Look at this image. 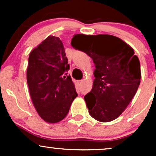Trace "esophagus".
Here are the masks:
<instances>
[{
	"instance_id": "1",
	"label": "esophagus",
	"mask_w": 156,
	"mask_h": 156,
	"mask_svg": "<svg viewBox=\"0 0 156 156\" xmlns=\"http://www.w3.org/2000/svg\"><path fill=\"white\" fill-rule=\"evenodd\" d=\"M76 83H77V84H78V85H80V84H81L82 83H83V80H77V81H76Z\"/></svg>"
}]
</instances>
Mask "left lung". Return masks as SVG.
<instances>
[{"label":"left lung","mask_w":156,"mask_h":156,"mask_svg":"<svg viewBox=\"0 0 156 156\" xmlns=\"http://www.w3.org/2000/svg\"><path fill=\"white\" fill-rule=\"evenodd\" d=\"M71 44L92 58V90L84 96L91 117L102 122L119 117L137 92L140 62L129 44L109 34H76Z\"/></svg>","instance_id":"obj_1"}]
</instances>
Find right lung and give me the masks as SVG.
Instances as JSON below:
<instances>
[{"instance_id": "add662e5", "label": "right lung", "mask_w": 156, "mask_h": 156, "mask_svg": "<svg viewBox=\"0 0 156 156\" xmlns=\"http://www.w3.org/2000/svg\"><path fill=\"white\" fill-rule=\"evenodd\" d=\"M69 69L58 37L49 36L30 53L27 83L34 106L46 122L56 123L64 119L78 96L72 78L66 73Z\"/></svg>"}]
</instances>
